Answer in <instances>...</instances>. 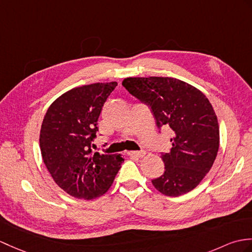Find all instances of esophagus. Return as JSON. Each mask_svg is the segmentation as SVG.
Masks as SVG:
<instances>
[{
  "label": "esophagus",
  "instance_id": "esophagus-1",
  "mask_svg": "<svg viewBox=\"0 0 252 252\" xmlns=\"http://www.w3.org/2000/svg\"><path fill=\"white\" fill-rule=\"evenodd\" d=\"M127 155L131 157H135V158H143L146 155V153L143 150L142 151H128Z\"/></svg>",
  "mask_w": 252,
  "mask_h": 252
}]
</instances>
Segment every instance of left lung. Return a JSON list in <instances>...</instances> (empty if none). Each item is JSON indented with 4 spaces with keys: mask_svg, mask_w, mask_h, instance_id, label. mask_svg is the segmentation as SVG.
Segmentation results:
<instances>
[{
    "mask_svg": "<svg viewBox=\"0 0 252 252\" xmlns=\"http://www.w3.org/2000/svg\"><path fill=\"white\" fill-rule=\"evenodd\" d=\"M122 86L153 112L159 128L172 130V148L161 158L165 171L153 179L167 196L193 190L212 168L219 149V125L208 98L171 77H128Z\"/></svg>",
    "mask_w": 252,
    "mask_h": 252,
    "instance_id": "8db88e82",
    "label": "left lung"
}]
</instances>
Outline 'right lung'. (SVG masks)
Segmentation results:
<instances>
[{"label":"right lung","mask_w":252,"mask_h":252,"mask_svg":"<svg viewBox=\"0 0 252 252\" xmlns=\"http://www.w3.org/2000/svg\"><path fill=\"white\" fill-rule=\"evenodd\" d=\"M116 86L112 81L74 88L58 97L44 117L39 134L43 161L56 184L74 197L103 195L124 161L120 155L91 149L102 107Z\"/></svg>","instance_id":"right-lung-1"}]
</instances>
